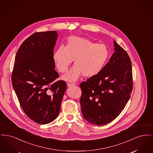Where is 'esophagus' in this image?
I'll list each match as a JSON object with an SVG mask.
<instances>
[{"mask_svg":"<svg viewBox=\"0 0 153 153\" xmlns=\"http://www.w3.org/2000/svg\"><path fill=\"white\" fill-rule=\"evenodd\" d=\"M75 85L74 84H72V83H68V84H67V86H68V87H72V86H73V85Z\"/></svg>","mask_w":153,"mask_h":153,"instance_id":"esophagus-1","label":"esophagus"}]
</instances>
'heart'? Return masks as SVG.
I'll list each match as a JSON object with an SVG mask.
<instances>
[{
  "mask_svg": "<svg viewBox=\"0 0 153 153\" xmlns=\"http://www.w3.org/2000/svg\"><path fill=\"white\" fill-rule=\"evenodd\" d=\"M109 56L108 47L104 44H97L88 39L69 36L65 46L60 45L54 51L53 58L58 71L65 72L74 61L75 65L62 76L63 80L74 82L81 75L94 77L100 73Z\"/></svg>",
  "mask_w": 153,
  "mask_h": 153,
  "instance_id": "obj_1",
  "label": "heart"
}]
</instances>
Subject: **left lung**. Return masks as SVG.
<instances>
[{
  "label": "left lung",
  "mask_w": 153,
  "mask_h": 153,
  "mask_svg": "<svg viewBox=\"0 0 153 153\" xmlns=\"http://www.w3.org/2000/svg\"><path fill=\"white\" fill-rule=\"evenodd\" d=\"M114 45L115 52L102 71L80 85L82 114L97 126L109 123L119 115L132 90L131 59L115 41Z\"/></svg>",
  "instance_id": "left-lung-1"
}]
</instances>
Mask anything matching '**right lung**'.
Listing matches in <instances>:
<instances>
[{
    "label": "right lung",
    "instance_id": "right-lung-1",
    "mask_svg": "<svg viewBox=\"0 0 153 153\" xmlns=\"http://www.w3.org/2000/svg\"><path fill=\"white\" fill-rule=\"evenodd\" d=\"M58 34L56 31L35 33L21 45L15 58L12 84L20 105L30 119L45 124L59 113L66 89L55 71L53 58Z\"/></svg>",
    "mask_w": 153,
    "mask_h": 153
}]
</instances>
